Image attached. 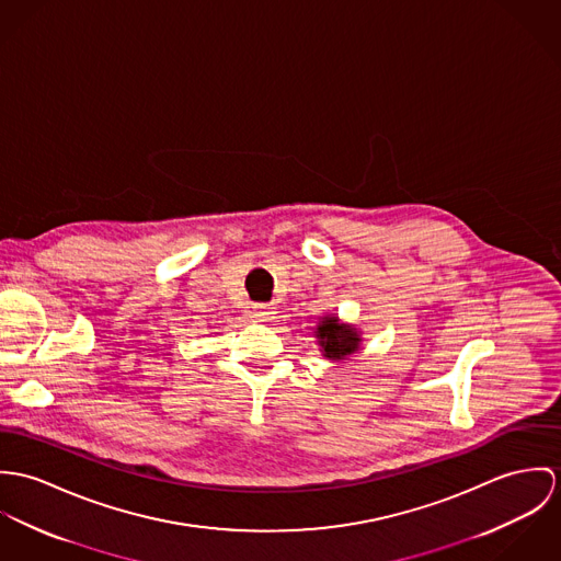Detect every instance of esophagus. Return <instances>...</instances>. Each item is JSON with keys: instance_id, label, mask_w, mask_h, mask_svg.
<instances>
[{"instance_id": "obj_1", "label": "esophagus", "mask_w": 561, "mask_h": 561, "mask_svg": "<svg viewBox=\"0 0 561 561\" xmlns=\"http://www.w3.org/2000/svg\"><path fill=\"white\" fill-rule=\"evenodd\" d=\"M253 318L255 320H266L271 316V308L268 306H253Z\"/></svg>"}]
</instances>
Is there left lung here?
<instances>
[{"label": "left lung", "mask_w": 561, "mask_h": 561, "mask_svg": "<svg viewBox=\"0 0 561 561\" xmlns=\"http://www.w3.org/2000/svg\"><path fill=\"white\" fill-rule=\"evenodd\" d=\"M316 337L329 359H344L359 346V335L348 327H340L337 318H324L322 324H318Z\"/></svg>", "instance_id": "left-lung-1"}]
</instances>
